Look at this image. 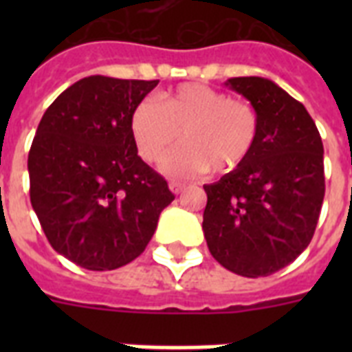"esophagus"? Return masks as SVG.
I'll list each match as a JSON object with an SVG mask.
<instances>
[{
	"mask_svg": "<svg viewBox=\"0 0 352 352\" xmlns=\"http://www.w3.org/2000/svg\"><path fill=\"white\" fill-rule=\"evenodd\" d=\"M184 188H186V184H182V182H175V181L170 182V190L175 193V195H179V193H181Z\"/></svg>",
	"mask_w": 352,
	"mask_h": 352,
	"instance_id": "esophagus-1",
	"label": "esophagus"
}]
</instances>
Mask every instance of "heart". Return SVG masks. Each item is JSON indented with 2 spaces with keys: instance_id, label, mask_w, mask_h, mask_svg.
<instances>
[{
  "instance_id": "b5f03b06",
  "label": "heart",
  "mask_w": 352,
  "mask_h": 352,
  "mask_svg": "<svg viewBox=\"0 0 352 352\" xmlns=\"http://www.w3.org/2000/svg\"><path fill=\"white\" fill-rule=\"evenodd\" d=\"M131 135L144 159L159 162L181 140L184 146L166 160L171 177H193L212 170L234 173L246 164L256 148L259 118L250 104L234 100L203 84H182L144 98L129 118Z\"/></svg>"
}]
</instances>
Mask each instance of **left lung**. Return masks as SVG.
Segmentation results:
<instances>
[{
    "instance_id": "obj_1",
    "label": "left lung",
    "mask_w": 352,
    "mask_h": 352,
    "mask_svg": "<svg viewBox=\"0 0 352 352\" xmlns=\"http://www.w3.org/2000/svg\"><path fill=\"white\" fill-rule=\"evenodd\" d=\"M225 85L256 109L259 135L243 168L204 184V239L230 272L270 276L316 230L325 195L322 137L305 106L272 80L239 76Z\"/></svg>"
}]
</instances>
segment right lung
<instances>
[{"mask_svg": "<svg viewBox=\"0 0 352 352\" xmlns=\"http://www.w3.org/2000/svg\"><path fill=\"white\" fill-rule=\"evenodd\" d=\"M159 80L87 76L47 107L29 151L30 204L58 254L87 270L131 263L175 199L138 157L129 118Z\"/></svg>", "mask_w": 352, "mask_h": 352, "instance_id": "right-lung-1", "label": "right lung"}]
</instances>
